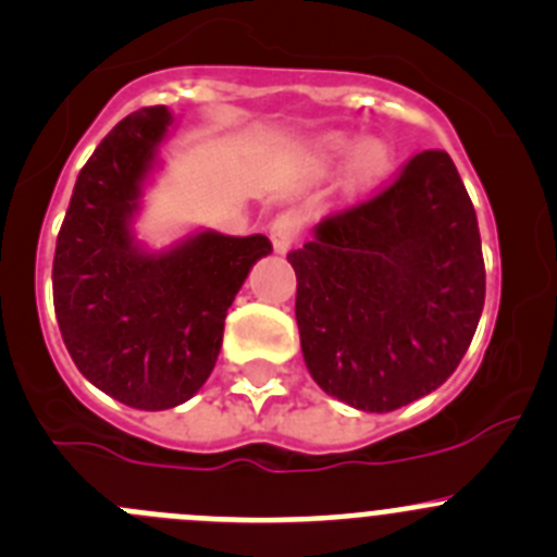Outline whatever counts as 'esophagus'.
<instances>
[{
  "label": "esophagus",
  "mask_w": 557,
  "mask_h": 557,
  "mask_svg": "<svg viewBox=\"0 0 557 557\" xmlns=\"http://www.w3.org/2000/svg\"><path fill=\"white\" fill-rule=\"evenodd\" d=\"M299 233H302V220L294 211H285V214L274 216L272 225H269V236H272V244L277 252H288L296 244V238H299Z\"/></svg>",
  "instance_id": "obj_1"
}]
</instances>
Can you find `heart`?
Returning a JSON list of instances; mask_svg holds the SVG:
<instances>
[{
  "mask_svg": "<svg viewBox=\"0 0 557 557\" xmlns=\"http://www.w3.org/2000/svg\"><path fill=\"white\" fill-rule=\"evenodd\" d=\"M321 148H324V153L337 156L349 148V139L343 137V134H330V137L321 139ZM387 148H384L379 139H362V143H357L355 148H351L349 161H346V175H349L351 184L357 186L371 184V181H376L379 175L387 170Z\"/></svg>",
  "mask_w": 557,
  "mask_h": 557,
  "instance_id": "obj_1",
  "label": "heart"
}]
</instances>
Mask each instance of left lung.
I'll use <instances>...</instances> for the list:
<instances>
[{
    "label": "left lung",
    "instance_id": "8db88e82",
    "mask_svg": "<svg viewBox=\"0 0 557 557\" xmlns=\"http://www.w3.org/2000/svg\"><path fill=\"white\" fill-rule=\"evenodd\" d=\"M288 261L305 366L326 396L362 412L429 396L475 335L481 233L445 150L412 156L376 197L324 216Z\"/></svg>",
    "mask_w": 557,
    "mask_h": 557
}]
</instances>
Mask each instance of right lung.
<instances>
[{
  "instance_id": "add662e5",
  "label": "right lung",
  "mask_w": 557,
  "mask_h": 557,
  "mask_svg": "<svg viewBox=\"0 0 557 557\" xmlns=\"http://www.w3.org/2000/svg\"><path fill=\"white\" fill-rule=\"evenodd\" d=\"M168 107L123 117L76 178L57 236L54 313L87 382L134 409L178 407L214 371L227 308L272 242L200 231L150 252L134 238Z\"/></svg>"
}]
</instances>
